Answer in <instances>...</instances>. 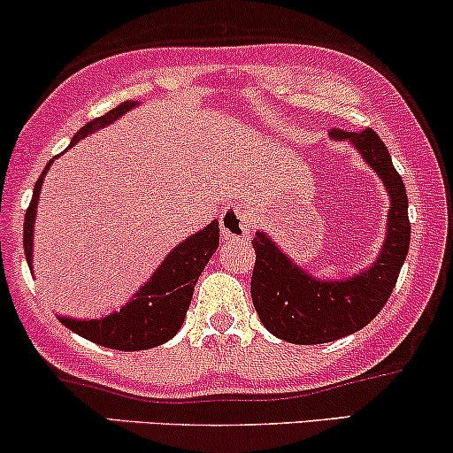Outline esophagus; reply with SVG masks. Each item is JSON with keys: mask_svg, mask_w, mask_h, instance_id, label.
<instances>
[{"mask_svg": "<svg viewBox=\"0 0 453 453\" xmlns=\"http://www.w3.org/2000/svg\"><path fill=\"white\" fill-rule=\"evenodd\" d=\"M222 235L226 240H243V237L250 235L252 228V213L246 205H233L222 213L220 218Z\"/></svg>", "mask_w": 453, "mask_h": 453, "instance_id": "34e87169", "label": "esophagus"}]
</instances>
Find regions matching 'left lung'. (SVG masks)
I'll return each instance as SVG.
<instances>
[{"label":"left lung","instance_id":"8db88e82","mask_svg":"<svg viewBox=\"0 0 453 453\" xmlns=\"http://www.w3.org/2000/svg\"><path fill=\"white\" fill-rule=\"evenodd\" d=\"M332 139L350 141L372 166L389 192L388 237L372 267L349 280H317L293 265L291 258L265 233H257L252 248V303L258 319L276 338L293 344H323L365 327L388 303L411 242L409 199L403 177L374 130H332Z\"/></svg>","mask_w":453,"mask_h":453}]
</instances>
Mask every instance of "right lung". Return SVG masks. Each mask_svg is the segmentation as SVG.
I'll return each instance as SVG.
<instances>
[{
    "mask_svg": "<svg viewBox=\"0 0 453 453\" xmlns=\"http://www.w3.org/2000/svg\"><path fill=\"white\" fill-rule=\"evenodd\" d=\"M132 106H136L134 100H126V103L111 109L106 115L91 119L89 124H85L83 128L76 132L70 147L76 141L85 139L89 132L113 124L117 117L124 115ZM49 166L50 162L44 166L42 175L35 181L32 203L25 211L23 248L29 269H32L35 207H38L44 173H47ZM218 242H220V226H218V220H213L203 231L190 235L186 242L177 243L173 252H169V257L162 261V265L156 269L151 280L145 282V287H141L119 312L109 314L104 319H91V321H79V319L70 317H59V321L79 336L106 349L143 350L160 347L166 340L175 336L181 325H184L195 284L199 280L203 269L210 263L211 254L218 250Z\"/></svg>",
    "mask_w": 453,
    "mask_h": 453,
    "instance_id": "add662e5",
    "label": "right lung"
}]
</instances>
